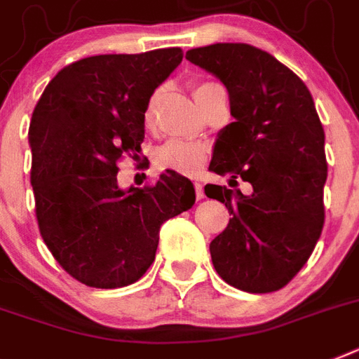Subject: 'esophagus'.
<instances>
[{
  "label": "esophagus",
  "instance_id": "34e87169",
  "mask_svg": "<svg viewBox=\"0 0 359 359\" xmlns=\"http://www.w3.org/2000/svg\"><path fill=\"white\" fill-rule=\"evenodd\" d=\"M194 189H196V200H203L205 194H203V187L200 182H194Z\"/></svg>",
  "mask_w": 359,
  "mask_h": 359
}]
</instances>
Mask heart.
<instances>
[{"label":"heart","mask_w":359,"mask_h":359,"mask_svg":"<svg viewBox=\"0 0 359 359\" xmlns=\"http://www.w3.org/2000/svg\"><path fill=\"white\" fill-rule=\"evenodd\" d=\"M212 82H201L194 86V99H200L207 90H211ZM158 93H154L147 102L144 109V123L150 126L154 123V109H156ZM207 158V147L201 143H191V141H168L158 152V165L161 168H172L177 172L191 174L201 167V163Z\"/></svg>","instance_id":"b5f03b06"}]
</instances>
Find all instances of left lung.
Segmentation results:
<instances>
[{"instance_id": "8db88e82", "label": "left lung", "mask_w": 359, "mask_h": 359, "mask_svg": "<svg viewBox=\"0 0 359 359\" xmlns=\"http://www.w3.org/2000/svg\"><path fill=\"white\" fill-rule=\"evenodd\" d=\"M187 60L226 86L235 119L218 132L209 170L253 187L245 196L205 185L231 215L209 245L212 264L242 292H277L306 264L325 224V130L312 95L292 69L248 43L198 47Z\"/></svg>"}]
</instances>
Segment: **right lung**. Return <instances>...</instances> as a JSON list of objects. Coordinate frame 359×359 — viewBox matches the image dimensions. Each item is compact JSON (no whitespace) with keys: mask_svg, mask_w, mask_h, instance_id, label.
Segmentation results:
<instances>
[{"mask_svg":"<svg viewBox=\"0 0 359 359\" xmlns=\"http://www.w3.org/2000/svg\"><path fill=\"white\" fill-rule=\"evenodd\" d=\"M182 58L180 47L82 58L58 71L32 111L38 227L56 262L86 286L141 279L163 224L196 201L191 180L176 172L144 189L117 183V161L141 152L148 99Z\"/></svg>","mask_w":359,"mask_h":359,"instance_id":"add662e5","label":"right lung"}]
</instances>
